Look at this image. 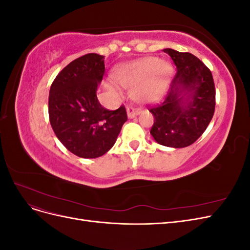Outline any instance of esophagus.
<instances>
[{"label": "esophagus", "mask_w": 250, "mask_h": 250, "mask_svg": "<svg viewBox=\"0 0 250 250\" xmlns=\"http://www.w3.org/2000/svg\"><path fill=\"white\" fill-rule=\"evenodd\" d=\"M126 111H127V117L129 119H132L134 117H137L138 115H140V110L133 106H128Z\"/></svg>", "instance_id": "obj_1"}]
</instances>
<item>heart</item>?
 Instances as JSON below:
<instances>
[{
	"mask_svg": "<svg viewBox=\"0 0 250 250\" xmlns=\"http://www.w3.org/2000/svg\"><path fill=\"white\" fill-rule=\"evenodd\" d=\"M171 66L156 57H146L121 64L115 71L119 84L132 87V96L137 101L147 103L160 99L168 86ZM113 93L120 95V89L109 84Z\"/></svg>",
	"mask_w": 250,
	"mask_h": 250,
	"instance_id": "b5f03b06",
	"label": "heart"
}]
</instances>
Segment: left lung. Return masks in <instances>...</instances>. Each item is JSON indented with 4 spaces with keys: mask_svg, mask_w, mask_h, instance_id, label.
<instances>
[{
    "mask_svg": "<svg viewBox=\"0 0 250 250\" xmlns=\"http://www.w3.org/2000/svg\"><path fill=\"white\" fill-rule=\"evenodd\" d=\"M176 65L167 95L150 108L154 124L150 133L163 146L185 148L207 129L215 111V84L210 71L191 53L165 49Z\"/></svg>",
    "mask_w": 250,
    "mask_h": 250,
    "instance_id": "obj_1",
    "label": "left lung"
}]
</instances>
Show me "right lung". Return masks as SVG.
Wrapping results in <instances>:
<instances>
[{"label": "right lung", "mask_w": 250, "mask_h": 250, "mask_svg": "<svg viewBox=\"0 0 250 250\" xmlns=\"http://www.w3.org/2000/svg\"><path fill=\"white\" fill-rule=\"evenodd\" d=\"M105 72L104 56L89 53L73 60L53 81L49 118L62 145L83 158L102 156L115 145L127 121L125 107L107 110L98 101L97 88Z\"/></svg>", "instance_id": "right-lung-1"}]
</instances>
